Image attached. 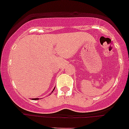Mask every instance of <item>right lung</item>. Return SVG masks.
Returning a JSON list of instances; mask_svg holds the SVG:
<instances>
[{"label":"right lung","instance_id":"1","mask_svg":"<svg viewBox=\"0 0 129 129\" xmlns=\"http://www.w3.org/2000/svg\"><path fill=\"white\" fill-rule=\"evenodd\" d=\"M55 89V88H54ZM53 89V90H54ZM32 100H39V98H35V99H32Z\"/></svg>","mask_w":129,"mask_h":129}]
</instances>
